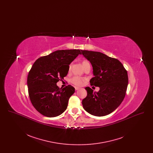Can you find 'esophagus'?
Returning <instances> with one entry per match:
<instances>
[{
  "label": "esophagus",
  "instance_id": "esophagus-1",
  "mask_svg": "<svg viewBox=\"0 0 153 153\" xmlns=\"http://www.w3.org/2000/svg\"><path fill=\"white\" fill-rule=\"evenodd\" d=\"M80 89V88L77 87H75V89L77 91V90H79Z\"/></svg>",
  "mask_w": 153,
  "mask_h": 153
}]
</instances>
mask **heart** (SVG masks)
Listing matches in <instances>:
<instances>
[{"mask_svg": "<svg viewBox=\"0 0 153 153\" xmlns=\"http://www.w3.org/2000/svg\"><path fill=\"white\" fill-rule=\"evenodd\" d=\"M81 64L83 66V68L85 69L88 66L90 65L89 62L87 60H83L81 62ZM71 68V65L69 66V70H70ZM86 80V79L84 77H80V76H75L73 77L71 81V82L74 84L76 86H81L83 85V84L84 83V81Z\"/></svg>", "mask_w": 153, "mask_h": 153, "instance_id": "b5f03b06", "label": "heart"}]
</instances>
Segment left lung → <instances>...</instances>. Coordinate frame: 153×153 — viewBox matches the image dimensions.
<instances>
[{
  "label": "left lung",
  "mask_w": 153,
  "mask_h": 153,
  "mask_svg": "<svg viewBox=\"0 0 153 153\" xmlns=\"http://www.w3.org/2000/svg\"><path fill=\"white\" fill-rule=\"evenodd\" d=\"M81 51L93 67L94 77L90 80L91 85L100 88L98 92L85 88L87 96L82 101L83 108L96 117L108 115L123 100L128 82L127 72L116 58L98 51Z\"/></svg>",
  "instance_id": "8db88e82"
}]
</instances>
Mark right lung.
I'll use <instances>...</instances> for the list:
<instances>
[{"mask_svg": "<svg viewBox=\"0 0 153 153\" xmlns=\"http://www.w3.org/2000/svg\"><path fill=\"white\" fill-rule=\"evenodd\" d=\"M80 54L79 49L57 51L33 64L27 76L28 92L32 105L41 114L53 117L65 111L75 89L71 85L61 89L56 83L62 81L69 65Z\"/></svg>", "mask_w": 153, "mask_h": 153, "instance_id": "right-lung-1", "label": "right lung"}]
</instances>
